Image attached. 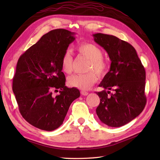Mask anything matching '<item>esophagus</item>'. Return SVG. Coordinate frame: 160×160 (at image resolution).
<instances>
[{
    "mask_svg": "<svg viewBox=\"0 0 160 160\" xmlns=\"http://www.w3.org/2000/svg\"><path fill=\"white\" fill-rule=\"evenodd\" d=\"M80 93L82 94V96H87V95H88V92H87V91H81Z\"/></svg>",
    "mask_w": 160,
    "mask_h": 160,
    "instance_id": "esophagus-1",
    "label": "esophagus"
}]
</instances>
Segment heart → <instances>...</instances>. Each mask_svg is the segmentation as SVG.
I'll return each mask as SVG.
<instances>
[{
	"label": "heart",
	"instance_id": "heart-1",
	"mask_svg": "<svg viewBox=\"0 0 160 160\" xmlns=\"http://www.w3.org/2000/svg\"><path fill=\"white\" fill-rule=\"evenodd\" d=\"M77 50L81 55L90 60L88 71L84 74H74L68 78L67 84L71 87L87 90L97 82L98 76L93 71L99 74H104L107 69V64L102 58L103 52L98 46L91 43H82L77 47ZM73 58L69 50L64 52L61 58V67L63 72L70 74L72 72Z\"/></svg>",
	"mask_w": 160,
	"mask_h": 160
}]
</instances>
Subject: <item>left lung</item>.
<instances>
[{"label":"left lung","instance_id":"obj_1","mask_svg":"<svg viewBox=\"0 0 160 160\" xmlns=\"http://www.w3.org/2000/svg\"><path fill=\"white\" fill-rule=\"evenodd\" d=\"M93 36L111 61L109 71L99 84L104 90L96 92L100 99L96 113L108 127H120L138 117L145 107L144 67L131 44L112 35L98 33Z\"/></svg>","mask_w":160,"mask_h":160}]
</instances>
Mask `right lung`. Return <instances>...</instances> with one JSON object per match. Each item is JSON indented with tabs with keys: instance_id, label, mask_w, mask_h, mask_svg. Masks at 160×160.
<instances>
[{
	"instance_id": "obj_1",
	"label": "right lung",
	"mask_w": 160,
	"mask_h": 160,
	"mask_svg": "<svg viewBox=\"0 0 160 160\" xmlns=\"http://www.w3.org/2000/svg\"><path fill=\"white\" fill-rule=\"evenodd\" d=\"M74 33L57 29L43 35L20 56L12 89L22 118L33 127L52 131L62 124L71 104L80 97L76 88L65 86L61 58ZM53 90L59 94L52 96Z\"/></svg>"
}]
</instances>
